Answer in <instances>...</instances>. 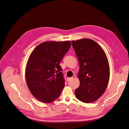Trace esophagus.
<instances>
[{
  "label": "esophagus",
  "mask_w": 129,
  "mask_h": 129,
  "mask_svg": "<svg viewBox=\"0 0 129 129\" xmlns=\"http://www.w3.org/2000/svg\"><path fill=\"white\" fill-rule=\"evenodd\" d=\"M73 79V77H68L67 78V81H70L71 80H72Z\"/></svg>",
  "instance_id": "obj_1"
}]
</instances>
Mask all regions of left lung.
I'll return each instance as SVG.
<instances>
[{
    "instance_id": "left-lung-1",
    "label": "left lung",
    "mask_w": 129,
    "mask_h": 129,
    "mask_svg": "<svg viewBox=\"0 0 129 129\" xmlns=\"http://www.w3.org/2000/svg\"><path fill=\"white\" fill-rule=\"evenodd\" d=\"M80 64L77 77L80 84L75 90L77 99L84 103L98 100L107 89L110 68L102 48L89 39L72 41Z\"/></svg>"
}]
</instances>
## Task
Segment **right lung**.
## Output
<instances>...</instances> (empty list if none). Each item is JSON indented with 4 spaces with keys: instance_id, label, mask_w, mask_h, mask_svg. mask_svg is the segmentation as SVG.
I'll use <instances>...</instances> for the list:
<instances>
[{
    "instance_id": "obj_1",
    "label": "right lung",
    "mask_w": 129,
    "mask_h": 129,
    "mask_svg": "<svg viewBox=\"0 0 129 129\" xmlns=\"http://www.w3.org/2000/svg\"><path fill=\"white\" fill-rule=\"evenodd\" d=\"M71 46L70 41L44 42L30 54L26 81L31 93L41 102L50 103L60 96L65 81L59 63Z\"/></svg>"
}]
</instances>
